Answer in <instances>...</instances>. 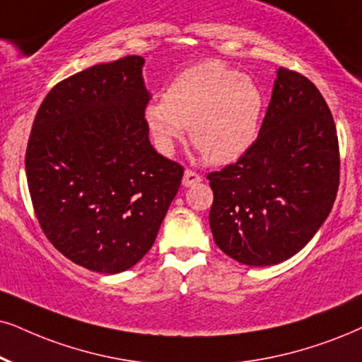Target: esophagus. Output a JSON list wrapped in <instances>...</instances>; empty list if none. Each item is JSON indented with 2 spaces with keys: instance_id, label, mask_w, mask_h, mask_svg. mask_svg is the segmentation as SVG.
<instances>
[{
  "instance_id": "34e87169",
  "label": "esophagus",
  "mask_w": 362,
  "mask_h": 362,
  "mask_svg": "<svg viewBox=\"0 0 362 362\" xmlns=\"http://www.w3.org/2000/svg\"><path fill=\"white\" fill-rule=\"evenodd\" d=\"M200 182H202V177L194 170H185L184 178H182V184H184V187H192L195 184H200Z\"/></svg>"
}]
</instances>
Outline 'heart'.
I'll use <instances>...</instances> for the list:
<instances>
[{
  "mask_svg": "<svg viewBox=\"0 0 362 362\" xmlns=\"http://www.w3.org/2000/svg\"><path fill=\"white\" fill-rule=\"evenodd\" d=\"M264 93L250 76L212 59L187 68L168 85L165 98L144 110L157 147L172 153L190 128V140L212 165H228L259 136Z\"/></svg>",
  "mask_w": 362,
  "mask_h": 362,
  "instance_id": "b5f03b06",
  "label": "heart"
}]
</instances>
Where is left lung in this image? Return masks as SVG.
Returning a JSON list of instances; mask_svg holds the SVG:
<instances>
[{
  "mask_svg": "<svg viewBox=\"0 0 362 362\" xmlns=\"http://www.w3.org/2000/svg\"><path fill=\"white\" fill-rule=\"evenodd\" d=\"M218 249L250 267L291 259L326 222L339 187V145L313 81L279 68L252 148L209 173Z\"/></svg>",
  "mask_w": 362,
  "mask_h": 362,
  "instance_id": "left-lung-1",
  "label": "left lung"
}]
</instances>
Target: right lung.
Instances as JSON below:
<instances>
[{
    "label": "right lung",
    "instance_id": "1",
    "mask_svg": "<svg viewBox=\"0 0 362 362\" xmlns=\"http://www.w3.org/2000/svg\"><path fill=\"white\" fill-rule=\"evenodd\" d=\"M144 63L125 57L59 81L31 128L25 167L36 217L59 252L88 271L140 262L184 177L148 140Z\"/></svg>",
    "mask_w": 362,
    "mask_h": 362
}]
</instances>
